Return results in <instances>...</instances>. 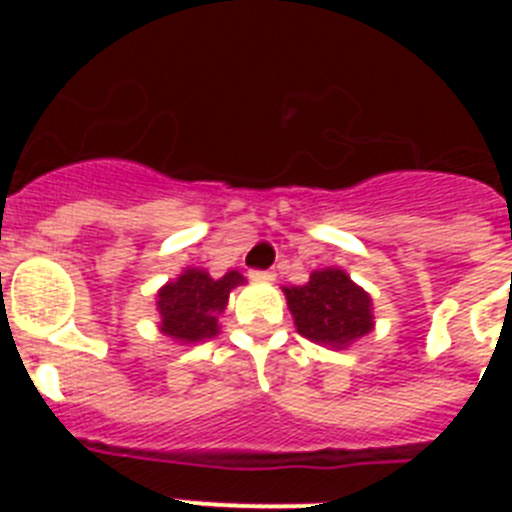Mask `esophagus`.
Instances as JSON below:
<instances>
[{
    "mask_svg": "<svg viewBox=\"0 0 512 512\" xmlns=\"http://www.w3.org/2000/svg\"><path fill=\"white\" fill-rule=\"evenodd\" d=\"M274 277H277V274H274V271H271V269L251 271V279H256V282H274Z\"/></svg>",
    "mask_w": 512,
    "mask_h": 512,
    "instance_id": "34e87169",
    "label": "esophagus"
}]
</instances>
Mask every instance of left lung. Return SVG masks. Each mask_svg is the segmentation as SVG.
Listing matches in <instances>:
<instances>
[{
    "label": "left lung",
    "mask_w": 512,
    "mask_h": 512,
    "mask_svg": "<svg viewBox=\"0 0 512 512\" xmlns=\"http://www.w3.org/2000/svg\"><path fill=\"white\" fill-rule=\"evenodd\" d=\"M297 333L318 346L343 351L374 330V302L338 266L315 269L302 287H282Z\"/></svg>",
    "instance_id": "left-lung-1"
}]
</instances>
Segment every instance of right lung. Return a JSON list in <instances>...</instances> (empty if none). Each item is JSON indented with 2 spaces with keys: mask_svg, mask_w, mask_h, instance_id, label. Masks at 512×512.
<instances>
[{
  "mask_svg": "<svg viewBox=\"0 0 512 512\" xmlns=\"http://www.w3.org/2000/svg\"><path fill=\"white\" fill-rule=\"evenodd\" d=\"M246 284L241 271H225L212 279L205 269L187 266L176 279H169L156 292L158 330L179 346L205 343L220 333V315L228 307V297L235 287Z\"/></svg>",
  "mask_w": 512,
  "mask_h": 512,
  "instance_id": "1",
  "label": "right lung"
}]
</instances>
